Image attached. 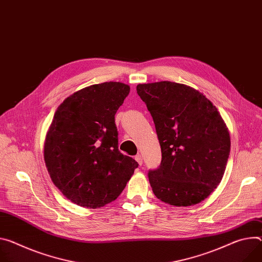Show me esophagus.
<instances>
[{"instance_id":"1","label":"esophagus","mask_w":262,"mask_h":262,"mask_svg":"<svg viewBox=\"0 0 262 262\" xmlns=\"http://www.w3.org/2000/svg\"><path fill=\"white\" fill-rule=\"evenodd\" d=\"M135 160L139 163V165L141 166L142 164H143V158H142V156L141 155H137L136 157H135Z\"/></svg>"}]
</instances>
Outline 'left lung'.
Here are the masks:
<instances>
[{"label":"left lung","mask_w":262,"mask_h":262,"mask_svg":"<svg viewBox=\"0 0 262 262\" xmlns=\"http://www.w3.org/2000/svg\"><path fill=\"white\" fill-rule=\"evenodd\" d=\"M149 111L162 160L148 179L155 195L178 207L199 204L221 183L230 135L217 108L188 85L160 81L137 85Z\"/></svg>","instance_id":"left-lung-1"}]
</instances>
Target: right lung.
I'll return each mask as SVG.
<instances>
[{"instance_id":"1","label":"right lung","mask_w":262,"mask_h":262,"mask_svg":"<svg viewBox=\"0 0 262 262\" xmlns=\"http://www.w3.org/2000/svg\"><path fill=\"white\" fill-rule=\"evenodd\" d=\"M122 82L84 88L55 112L43 158L54 185L72 203L96 209L123 191L139 164L118 149L115 115L129 93Z\"/></svg>"}]
</instances>
